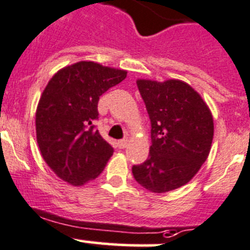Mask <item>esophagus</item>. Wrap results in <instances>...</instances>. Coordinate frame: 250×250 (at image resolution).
<instances>
[{"mask_svg": "<svg viewBox=\"0 0 250 250\" xmlns=\"http://www.w3.org/2000/svg\"><path fill=\"white\" fill-rule=\"evenodd\" d=\"M118 146L120 148H125L127 146V139H123V140L118 141Z\"/></svg>", "mask_w": 250, "mask_h": 250, "instance_id": "esophagus-1", "label": "esophagus"}]
</instances>
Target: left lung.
<instances>
[{"mask_svg":"<svg viewBox=\"0 0 250 250\" xmlns=\"http://www.w3.org/2000/svg\"><path fill=\"white\" fill-rule=\"evenodd\" d=\"M151 121L150 153L132 166L144 188L165 193L193 178L209 155L213 118L201 95L182 80L137 79Z\"/></svg>","mask_w":250,"mask_h":250,"instance_id":"obj_1","label":"left lung"}]
</instances>
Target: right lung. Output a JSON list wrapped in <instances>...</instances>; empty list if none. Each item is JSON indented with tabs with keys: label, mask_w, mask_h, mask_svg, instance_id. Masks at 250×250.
Returning a JSON list of instances; mask_svg holds the SVG:
<instances>
[{
	"label": "right lung",
	"mask_w": 250,
	"mask_h": 250,
	"mask_svg": "<svg viewBox=\"0 0 250 250\" xmlns=\"http://www.w3.org/2000/svg\"><path fill=\"white\" fill-rule=\"evenodd\" d=\"M126 70L78 62L58 70L43 90L36 111L37 143L45 164L73 186L95 180L114 148L94 129L98 102L126 78Z\"/></svg>",
	"instance_id": "right-lung-1"
}]
</instances>
